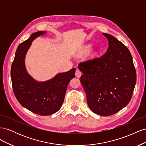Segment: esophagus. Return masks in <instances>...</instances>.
I'll use <instances>...</instances> for the list:
<instances>
[{
	"label": "esophagus",
	"mask_w": 146,
	"mask_h": 146,
	"mask_svg": "<svg viewBox=\"0 0 146 146\" xmlns=\"http://www.w3.org/2000/svg\"><path fill=\"white\" fill-rule=\"evenodd\" d=\"M81 76H82V72L80 71V70L77 69L76 71V76L77 77L79 78V77H81Z\"/></svg>",
	"instance_id": "1"
}]
</instances>
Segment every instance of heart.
Masks as SVG:
<instances>
[{"label":"heart","mask_w":146,"mask_h":146,"mask_svg":"<svg viewBox=\"0 0 146 146\" xmlns=\"http://www.w3.org/2000/svg\"><path fill=\"white\" fill-rule=\"evenodd\" d=\"M90 47V46H87L86 47V50H88V49H89V48Z\"/></svg>","instance_id":"b5f03b06"}]
</instances>
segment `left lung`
<instances>
[{"label": "left lung", "instance_id": "obj_1", "mask_svg": "<svg viewBox=\"0 0 146 146\" xmlns=\"http://www.w3.org/2000/svg\"><path fill=\"white\" fill-rule=\"evenodd\" d=\"M109 45L105 54L78 64L80 82L88 107L100 116L120 111L129 103L136 82L133 59L128 48L111 35L103 33Z\"/></svg>", "mask_w": 146, "mask_h": 146}]
</instances>
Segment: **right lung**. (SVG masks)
Instances as JSON below:
<instances>
[{
	"label": "right lung",
	"instance_id": "1",
	"mask_svg": "<svg viewBox=\"0 0 146 146\" xmlns=\"http://www.w3.org/2000/svg\"><path fill=\"white\" fill-rule=\"evenodd\" d=\"M44 33V31L33 33L20 44L11 68L13 90L17 100L26 109L41 116L50 115L60 109L68 84L76 72V69L72 68L42 82L35 80L27 73L25 55L34 39Z\"/></svg>",
	"mask_w": 146,
	"mask_h": 146
}]
</instances>
